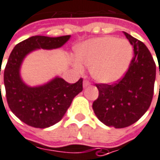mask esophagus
Returning <instances> with one entry per match:
<instances>
[{
	"instance_id": "34e87169",
	"label": "esophagus",
	"mask_w": 160,
	"mask_h": 160,
	"mask_svg": "<svg viewBox=\"0 0 160 160\" xmlns=\"http://www.w3.org/2000/svg\"><path fill=\"white\" fill-rule=\"evenodd\" d=\"M88 86H90V82L88 80H84L83 81V88H87Z\"/></svg>"
}]
</instances>
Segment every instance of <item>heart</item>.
Masks as SVG:
<instances>
[{
  "label": "heart",
  "instance_id": "obj_1",
  "mask_svg": "<svg viewBox=\"0 0 160 160\" xmlns=\"http://www.w3.org/2000/svg\"><path fill=\"white\" fill-rule=\"evenodd\" d=\"M133 49L126 39L113 36L93 38L75 48L77 59L72 65L78 71L91 67L92 77L101 84L119 81L127 72L132 59Z\"/></svg>",
  "mask_w": 160,
  "mask_h": 160
}]
</instances>
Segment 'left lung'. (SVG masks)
<instances>
[{
    "label": "left lung",
    "instance_id": "8db88e82",
    "mask_svg": "<svg viewBox=\"0 0 160 160\" xmlns=\"http://www.w3.org/2000/svg\"><path fill=\"white\" fill-rule=\"evenodd\" d=\"M123 33L134 53L128 71L114 85L97 84L99 97L92 103L97 118L114 128L129 127L146 113L152 99L156 79V65L146 46L129 33Z\"/></svg>",
    "mask_w": 160,
    "mask_h": 160
}]
</instances>
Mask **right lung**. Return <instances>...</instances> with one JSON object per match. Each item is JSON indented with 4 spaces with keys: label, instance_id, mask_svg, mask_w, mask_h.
Listing matches in <instances>:
<instances>
[{
    "label": "right lung",
    "instance_id": "right-lung-1",
    "mask_svg": "<svg viewBox=\"0 0 160 160\" xmlns=\"http://www.w3.org/2000/svg\"><path fill=\"white\" fill-rule=\"evenodd\" d=\"M70 37L35 35L20 42L10 53L4 70L7 101L13 113L30 127L47 128L61 120L73 98L82 91L83 80L70 84L56 76L43 85L30 87L21 76L22 62L35 50L61 48Z\"/></svg>",
    "mask_w": 160,
    "mask_h": 160
}]
</instances>
